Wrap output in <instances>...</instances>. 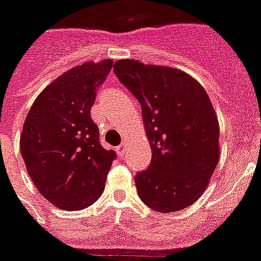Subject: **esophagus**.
<instances>
[{"label":"esophagus","instance_id":"obj_1","mask_svg":"<svg viewBox=\"0 0 261 261\" xmlns=\"http://www.w3.org/2000/svg\"><path fill=\"white\" fill-rule=\"evenodd\" d=\"M116 152H118V155L119 156H123L126 154V143H122L120 146L116 147Z\"/></svg>","mask_w":261,"mask_h":261}]
</instances>
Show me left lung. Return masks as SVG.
Wrapping results in <instances>:
<instances>
[{"label":"left lung","mask_w":261,"mask_h":261,"mask_svg":"<svg viewBox=\"0 0 261 261\" xmlns=\"http://www.w3.org/2000/svg\"><path fill=\"white\" fill-rule=\"evenodd\" d=\"M114 72L141 103L152 151L147 170L135 177L141 200L161 213L190 206L207 188L220 158L219 119L206 91L173 67L122 59Z\"/></svg>","instance_id":"1"}]
</instances>
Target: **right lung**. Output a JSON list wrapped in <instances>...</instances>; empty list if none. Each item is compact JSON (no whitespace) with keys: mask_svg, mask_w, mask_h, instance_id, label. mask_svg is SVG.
Listing matches in <instances>:
<instances>
[{"mask_svg":"<svg viewBox=\"0 0 261 261\" xmlns=\"http://www.w3.org/2000/svg\"><path fill=\"white\" fill-rule=\"evenodd\" d=\"M111 67V59H105L64 72L36 97L22 126L20 149L28 174L59 209H84L105 190L116 154L99 143L91 107Z\"/></svg>","mask_w":261,"mask_h":261,"instance_id":"right-lung-1","label":"right lung"}]
</instances>
